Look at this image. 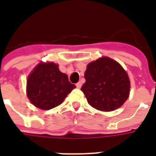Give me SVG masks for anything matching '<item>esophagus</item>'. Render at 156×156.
<instances>
[{
    "instance_id": "esophagus-1",
    "label": "esophagus",
    "mask_w": 156,
    "mask_h": 156,
    "mask_svg": "<svg viewBox=\"0 0 156 156\" xmlns=\"http://www.w3.org/2000/svg\"><path fill=\"white\" fill-rule=\"evenodd\" d=\"M76 87H77V88H80L82 87V83H80V82H78V83H76Z\"/></svg>"
}]
</instances>
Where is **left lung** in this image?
I'll return each instance as SVG.
<instances>
[{"instance_id": "obj_1", "label": "left lung", "mask_w": 156, "mask_h": 156, "mask_svg": "<svg viewBox=\"0 0 156 156\" xmlns=\"http://www.w3.org/2000/svg\"><path fill=\"white\" fill-rule=\"evenodd\" d=\"M82 86L88 103L101 111H113L124 105L129 95L128 74L119 62L108 57L98 58L87 66Z\"/></svg>"}]
</instances>
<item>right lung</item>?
Returning <instances> with one entry per match:
<instances>
[{
	"label": "right lung",
	"instance_id": "obj_1",
	"mask_svg": "<svg viewBox=\"0 0 156 156\" xmlns=\"http://www.w3.org/2000/svg\"><path fill=\"white\" fill-rule=\"evenodd\" d=\"M68 75L61 73L54 62H40L30 73L27 82V95L37 108L48 110L63 102L73 88Z\"/></svg>",
	"mask_w": 156,
	"mask_h": 156
}]
</instances>
